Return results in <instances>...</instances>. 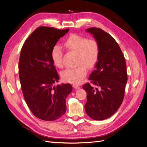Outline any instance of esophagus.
Segmentation results:
<instances>
[{"mask_svg":"<svg viewBox=\"0 0 147 147\" xmlns=\"http://www.w3.org/2000/svg\"><path fill=\"white\" fill-rule=\"evenodd\" d=\"M73 87H74L75 89H76V90H78V89L80 88V86H78V85H77V84H74Z\"/></svg>","mask_w":147,"mask_h":147,"instance_id":"34e87169","label":"esophagus"}]
</instances>
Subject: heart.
<instances>
[{
  "instance_id": "obj_1",
  "label": "heart",
  "mask_w": 147,
  "mask_h": 147,
  "mask_svg": "<svg viewBox=\"0 0 147 147\" xmlns=\"http://www.w3.org/2000/svg\"><path fill=\"white\" fill-rule=\"evenodd\" d=\"M63 45L67 50L77 53V67L67 69L61 74L64 81L78 84L87 74V67L91 69L98 62L100 55L99 44L94 38H88L83 35L73 34L67 38ZM51 59L57 67L64 66L63 52L60 47H53L51 52Z\"/></svg>"
}]
</instances>
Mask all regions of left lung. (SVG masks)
<instances>
[{
    "label": "left lung",
    "mask_w": 147,
    "mask_h": 147,
    "mask_svg": "<svg viewBox=\"0 0 147 147\" xmlns=\"http://www.w3.org/2000/svg\"><path fill=\"white\" fill-rule=\"evenodd\" d=\"M100 46L99 58L89 80L97 88L87 83L83 86L87 93L84 109L94 120H104L117 112L122 104L127 81L126 64L116 40L100 28L86 29Z\"/></svg>",
    "instance_id": "obj_1"
}]
</instances>
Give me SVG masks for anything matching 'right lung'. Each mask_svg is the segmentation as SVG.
I'll return each instance as SVG.
<instances>
[{
  "instance_id": "add662e5",
  "label": "right lung",
  "mask_w": 147,
  "mask_h": 147,
  "mask_svg": "<svg viewBox=\"0 0 147 147\" xmlns=\"http://www.w3.org/2000/svg\"><path fill=\"white\" fill-rule=\"evenodd\" d=\"M69 29L59 30L40 26L26 39L19 60V77L25 101L37 118L54 121L66 111V97L72 91L70 84L54 86L59 75L51 52Z\"/></svg>"
}]
</instances>
